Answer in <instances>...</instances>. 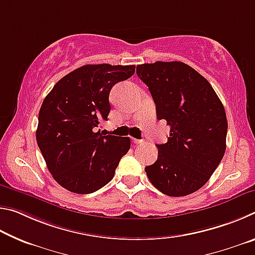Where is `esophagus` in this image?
Returning <instances> with one entry per match:
<instances>
[{"label": "esophagus", "instance_id": "34e87169", "mask_svg": "<svg viewBox=\"0 0 255 255\" xmlns=\"http://www.w3.org/2000/svg\"><path fill=\"white\" fill-rule=\"evenodd\" d=\"M131 141H132V144H135V145L143 144V143H144L143 140H140V139H136V138H131Z\"/></svg>", "mask_w": 255, "mask_h": 255}]
</instances>
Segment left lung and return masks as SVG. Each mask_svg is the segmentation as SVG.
<instances>
[{"label":"left lung","mask_w":255,"mask_h":255,"mask_svg":"<svg viewBox=\"0 0 255 255\" xmlns=\"http://www.w3.org/2000/svg\"><path fill=\"white\" fill-rule=\"evenodd\" d=\"M148 86L158 120L170 136L156 145L157 161L145 167L152 184L170 197H183L204 187L226 150L227 119L213 86L182 62L137 65Z\"/></svg>","instance_id":"8db88e82"}]
</instances>
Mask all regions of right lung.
I'll list each match as a JSON object with an SVG mask.
<instances>
[{"label": "right lung", "instance_id": "1", "mask_svg": "<svg viewBox=\"0 0 255 255\" xmlns=\"http://www.w3.org/2000/svg\"><path fill=\"white\" fill-rule=\"evenodd\" d=\"M133 73L135 65H84L60 79L42 102L37 144L68 191L86 195L105 187L130 148L129 137L103 136L98 127L108 120L112 86Z\"/></svg>", "mask_w": 255, "mask_h": 255}]
</instances>
